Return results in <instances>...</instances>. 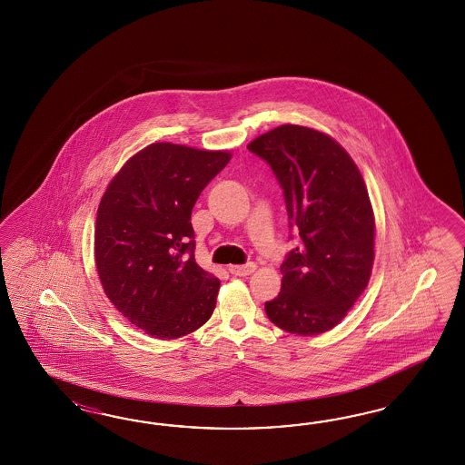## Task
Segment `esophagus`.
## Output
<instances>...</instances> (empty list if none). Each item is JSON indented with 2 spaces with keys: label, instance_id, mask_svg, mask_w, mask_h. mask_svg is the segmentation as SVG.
Wrapping results in <instances>:
<instances>
[{
  "label": "esophagus",
  "instance_id": "obj_1",
  "mask_svg": "<svg viewBox=\"0 0 465 465\" xmlns=\"http://www.w3.org/2000/svg\"><path fill=\"white\" fill-rule=\"evenodd\" d=\"M228 271L233 274V276H249L255 271V264L249 262V264H243V266H230Z\"/></svg>",
  "mask_w": 465,
  "mask_h": 465
}]
</instances>
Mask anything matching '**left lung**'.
<instances>
[{
    "instance_id": "obj_1",
    "label": "left lung",
    "mask_w": 465,
    "mask_h": 465,
    "mask_svg": "<svg viewBox=\"0 0 465 465\" xmlns=\"http://www.w3.org/2000/svg\"><path fill=\"white\" fill-rule=\"evenodd\" d=\"M282 185L298 247L282 264V292L264 309L298 336L338 325L365 292L375 220L365 181L346 150L321 131L284 124L247 146Z\"/></svg>"
}]
</instances>
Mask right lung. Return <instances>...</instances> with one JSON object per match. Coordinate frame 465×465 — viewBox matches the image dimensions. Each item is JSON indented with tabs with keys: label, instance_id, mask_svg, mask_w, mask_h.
Masks as SVG:
<instances>
[{
	"label": "right lung",
	"instance_id": "right-lung-1",
	"mask_svg": "<svg viewBox=\"0 0 465 465\" xmlns=\"http://www.w3.org/2000/svg\"><path fill=\"white\" fill-rule=\"evenodd\" d=\"M228 152L153 143L131 156L102 196L95 264L114 307L156 339L194 332L212 317L220 280L194 259L191 213Z\"/></svg>",
	"mask_w": 465,
	"mask_h": 465
}]
</instances>
